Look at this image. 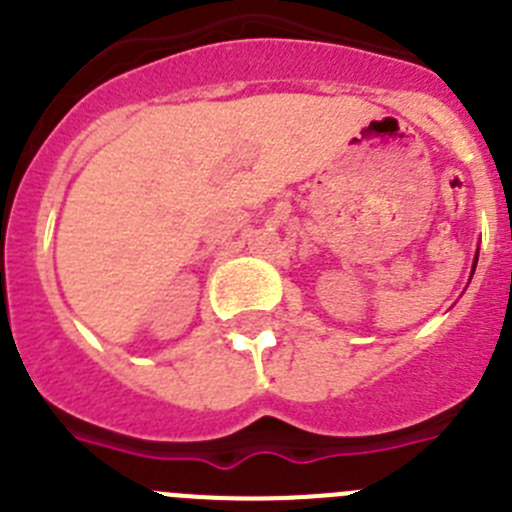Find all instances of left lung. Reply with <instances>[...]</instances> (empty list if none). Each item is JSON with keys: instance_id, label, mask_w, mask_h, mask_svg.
<instances>
[{"instance_id": "1", "label": "left lung", "mask_w": 512, "mask_h": 512, "mask_svg": "<svg viewBox=\"0 0 512 512\" xmlns=\"http://www.w3.org/2000/svg\"><path fill=\"white\" fill-rule=\"evenodd\" d=\"M475 265H477V262H475Z\"/></svg>"}]
</instances>
